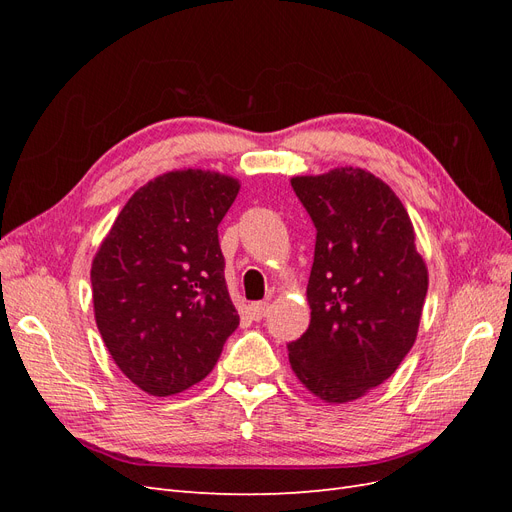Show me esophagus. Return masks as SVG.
<instances>
[{"label": "esophagus", "mask_w": 512, "mask_h": 512, "mask_svg": "<svg viewBox=\"0 0 512 512\" xmlns=\"http://www.w3.org/2000/svg\"><path fill=\"white\" fill-rule=\"evenodd\" d=\"M267 312H269V303H267V301H258V303H252V305H250V316H252L256 322L265 318Z\"/></svg>", "instance_id": "esophagus-1"}]
</instances>
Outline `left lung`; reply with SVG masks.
<instances>
[{
    "label": "left lung",
    "instance_id": "8db88e82",
    "mask_svg": "<svg viewBox=\"0 0 512 512\" xmlns=\"http://www.w3.org/2000/svg\"><path fill=\"white\" fill-rule=\"evenodd\" d=\"M316 226L307 301L312 320L288 344L290 367L329 404L359 399L410 352L427 294V267L395 192L361 168L294 177Z\"/></svg>",
    "mask_w": 512,
    "mask_h": 512
}]
</instances>
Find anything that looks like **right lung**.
I'll return each instance as SVG.
<instances>
[{"instance_id": "right-lung-1", "label": "right lung", "mask_w": 512, "mask_h": 512, "mask_svg": "<svg viewBox=\"0 0 512 512\" xmlns=\"http://www.w3.org/2000/svg\"><path fill=\"white\" fill-rule=\"evenodd\" d=\"M239 183L175 170L138 190L91 265L96 324L117 367L149 395L203 380L239 327L218 226Z\"/></svg>"}]
</instances>
